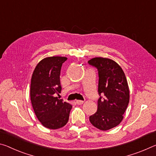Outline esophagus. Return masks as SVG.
I'll return each instance as SVG.
<instances>
[{"label": "esophagus", "mask_w": 156, "mask_h": 156, "mask_svg": "<svg viewBox=\"0 0 156 156\" xmlns=\"http://www.w3.org/2000/svg\"><path fill=\"white\" fill-rule=\"evenodd\" d=\"M83 101H82V100H76V104H78V105H81V104H83Z\"/></svg>", "instance_id": "esophagus-1"}]
</instances>
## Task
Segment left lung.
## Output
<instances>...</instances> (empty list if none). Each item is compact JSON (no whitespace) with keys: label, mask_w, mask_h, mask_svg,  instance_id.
Here are the masks:
<instances>
[{"label":"left lung","mask_w":156,"mask_h":156,"mask_svg":"<svg viewBox=\"0 0 156 156\" xmlns=\"http://www.w3.org/2000/svg\"><path fill=\"white\" fill-rule=\"evenodd\" d=\"M98 69V110L90 116V123L101 131L117 126L123 119L129 102V88L124 71L113 60L95 57L88 61Z\"/></svg>","instance_id":"8db88e82"}]
</instances>
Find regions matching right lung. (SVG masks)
<instances>
[{
    "mask_svg": "<svg viewBox=\"0 0 156 156\" xmlns=\"http://www.w3.org/2000/svg\"><path fill=\"white\" fill-rule=\"evenodd\" d=\"M66 60L63 57L43 58L36 66L32 76L30 98L33 109L43 126L50 129L64 126L73 107L56 97L61 90V68Z\"/></svg>",
    "mask_w": 156,
    "mask_h": 156,
    "instance_id": "right-lung-1",
    "label": "right lung"
}]
</instances>
